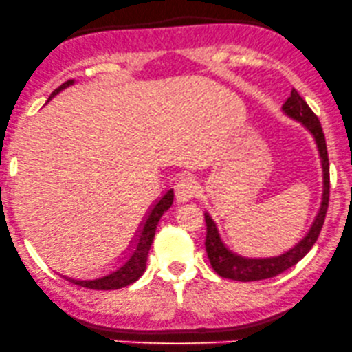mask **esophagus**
I'll return each mask as SVG.
<instances>
[{"instance_id":"34e87169","label":"esophagus","mask_w":352,"mask_h":352,"mask_svg":"<svg viewBox=\"0 0 352 352\" xmlns=\"http://www.w3.org/2000/svg\"><path fill=\"white\" fill-rule=\"evenodd\" d=\"M198 191V183L192 177L183 176L176 181L175 184V196L177 201H188Z\"/></svg>"}]
</instances>
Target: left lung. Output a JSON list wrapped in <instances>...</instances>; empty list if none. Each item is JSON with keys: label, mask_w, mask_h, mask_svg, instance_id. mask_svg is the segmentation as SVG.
Listing matches in <instances>:
<instances>
[{"label": "left lung", "mask_w": 352, "mask_h": 352, "mask_svg": "<svg viewBox=\"0 0 352 352\" xmlns=\"http://www.w3.org/2000/svg\"><path fill=\"white\" fill-rule=\"evenodd\" d=\"M283 114L290 119L300 122L309 134L312 135L316 141L317 153L320 157V166H322V199H320V208L317 211L316 218H314L311 228L305 233L302 240H298L297 245H294L290 250L283 252L282 255L277 256H267V258H250V256H241L230 250L221 240L220 232H218L217 223L210 217V213H205L206 221V240L205 247L208 258H210L211 267L217 272L220 277L230 278V280L238 282H255V280H265L272 278L275 275L282 274L287 268L294 267L298 260L304 258L309 250L314 247V243L319 238L320 230H322L324 220H326L327 206H329V157H327V147L326 138H324L322 127H320L319 119L311 111L307 102L298 96L296 89H292L290 97L282 105Z\"/></svg>", "instance_id": "1"}]
</instances>
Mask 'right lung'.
Listing matches in <instances>:
<instances>
[{
    "label": "right lung",
    "instance_id": "1",
    "mask_svg": "<svg viewBox=\"0 0 352 352\" xmlns=\"http://www.w3.org/2000/svg\"><path fill=\"white\" fill-rule=\"evenodd\" d=\"M75 80H67L65 84H62L58 89L54 90L50 96L52 100L56 94L62 92L67 87L74 85ZM173 199H175V192L173 190H168L164 195L154 203L153 206L147 211L144 221L141 223V228L135 233V238L132 240L129 253L122 256L120 263L117 265L114 270H111L109 274L102 275V277L97 278H74V277H65L67 280L77 283L80 287H87V289L94 290H116L122 289V287L131 285L132 282L138 280L146 270V262H147V253H149L151 245H153L154 235H156V226L160 223L161 217L164 214V211H168L173 205Z\"/></svg>",
    "mask_w": 352,
    "mask_h": 352
}]
</instances>
